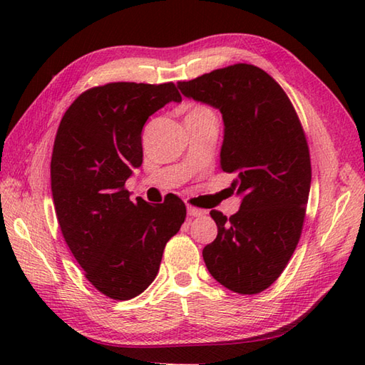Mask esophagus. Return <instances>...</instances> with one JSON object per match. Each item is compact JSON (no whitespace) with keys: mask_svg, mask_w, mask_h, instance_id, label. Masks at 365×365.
<instances>
[{"mask_svg":"<svg viewBox=\"0 0 365 365\" xmlns=\"http://www.w3.org/2000/svg\"><path fill=\"white\" fill-rule=\"evenodd\" d=\"M187 212H188V216H191V218H197V216H204L207 213L205 210H202V208H197V207H192V205L187 207Z\"/></svg>","mask_w":365,"mask_h":365,"instance_id":"1","label":"esophagus"}]
</instances>
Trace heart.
<instances>
[{
  "mask_svg": "<svg viewBox=\"0 0 365 365\" xmlns=\"http://www.w3.org/2000/svg\"><path fill=\"white\" fill-rule=\"evenodd\" d=\"M207 114H213V111L210 108L202 106V105H197L195 108H191V111L188 115H207Z\"/></svg>",
  "mask_w": 365,
  "mask_h": 365,
  "instance_id": "obj_1",
  "label": "heart"
}]
</instances>
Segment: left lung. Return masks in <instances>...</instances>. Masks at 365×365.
Listing matches in <instances>:
<instances>
[{
  "instance_id": "8db88e82",
  "label": "left lung",
  "mask_w": 365,
  "mask_h": 365,
  "mask_svg": "<svg viewBox=\"0 0 365 365\" xmlns=\"http://www.w3.org/2000/svg\"><path fill=\"white\" fill-rule=\"evenodd\" d=\"M188 98L218 108L224 120L220 168L235 174L240 210L218 226L202 251L210 274L240 294L260 293L282 274L297 247L311 190V155L284 89L252 64L218 68L178 81Z\"/></svg>"
}]
</instances>
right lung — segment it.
Returning <instances> with one entry per match:
<instances>
[{
    "mask_svg": "<svg viewBox=\"0 0 365 365\" xmlns=\"http://www.w3.org/2000/svg\"><path fill=\"white\" fill-rule=\"evenodd\" d=\"M182 102L174 83H108L84 91L61 119L51 153V192L61 232L84 276L125 301L149 287L165 246L187 216L175 195L130 200L127 178L143 165L145 120Z\"/></svg>",
    "mask_w": 365,
    "mask_h": 365,
    "instance_id": "add662e5",
    "label": "right lung"
}]
</instances>
